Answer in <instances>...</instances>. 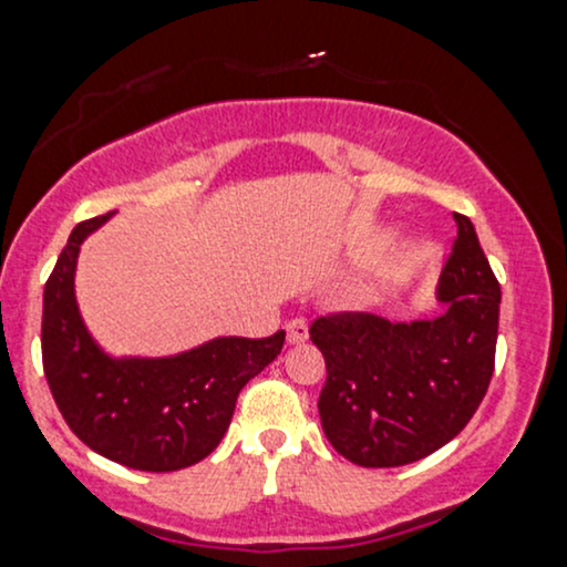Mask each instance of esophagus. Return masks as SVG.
<instances>
[{
	"label": "esophagus",
	"mask_w": 567,
	"mask_h": 567,
	"mask_svg": "<svg viewBox=\"0 0 567 567\" xmlns=\"http://www.w3.org/2000/svg\"><path fill=\"white\" fill-rule=\"evenodd\" d=\"M285 330H288V340H290L292 346L303 343V340L309 338V322H306L303 317L290 319V322H288V327H285Z\"/></svg>",
	"instance_id": "1"
}]
</instances>
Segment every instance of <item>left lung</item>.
I'll return each mask as SVG.
<instances>
[{
	"mask_svg": "<svg viewBox=\"0 0 567 567\" xmlns=\"http://www.w3.org/2000/svg\"><path fill=\"white\" fill-rule=\"evenodd\" d=\"M441 271V317L388 322L338 311L309 336L327 364L319 417L338 454L361 467H399L462 433L494 374L502 288L467 216Z\"/></svg>",
	"mask_w": 567,
	"mask_h": 567,
	"instance_id": "obj_1",
	"label": "left lung"
}]
</instances>
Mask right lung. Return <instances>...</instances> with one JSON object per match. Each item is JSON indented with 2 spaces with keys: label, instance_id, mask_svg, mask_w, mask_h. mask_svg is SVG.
<instances>
[{
  "label": "right lung",
  "instance_id": "add662e5",
  "mask_svg": "<svg viewBox=\"0 0 567 567\" xmlns=\"http://www.w3.org/2000/svg\"><path fill=\"white\" fill-rule=\"evenodd\" d=\"M111 214L76 224L44 285L42 361L52 399L92 452L132 470L172 473L218 446L237 395L282 351L269 338H216L166 359H111L86 332L73 296L81 243Z\"/></svg>",
  "mask_w": 567,
  "mask_h": 567
}]
</instances>
